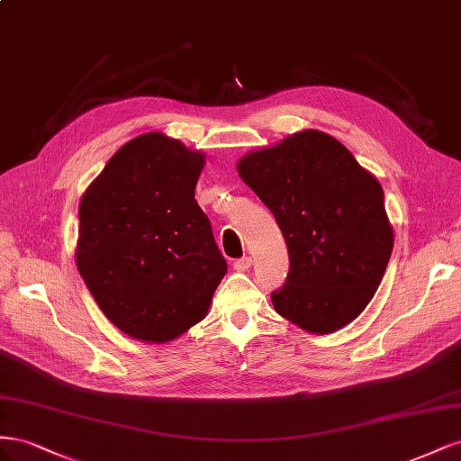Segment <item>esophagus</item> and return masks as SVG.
I'll return each mask as SVG.
<instances>
[{
    "mask_svg": "<svg viewBox=\"0 0 461 461\" xmlns=\"http://www.w3.org/2000/svg\"><path fill=\"white\" fill-rule=\"evenodd\" d=\"M249 267H251V258L249 257H241L233 262V270H238V272H245Z\"/></svg>",
    "mask_w": 461,
    "mask_h": 461,
    "instance_id": "esophagus-1",
    "label": "esophagus"
}]
</instances>
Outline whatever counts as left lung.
<instances>
[{
    "mask_svg": "<svg viewBox=\"0 0 461 461\" xmlns=\"http://www.w3.org/2000/svg\"><path fill=\"white\" fill-rule=\"evenodd\" d=\"M238 172L270 208L287 245L289 274L272 294L276 312L312 334L357 319L393 247L378 179L314 129L245 154Z\"/></svg>",
    "mask_w": 461,
    "mask_h": 461,
    "instance_id": "8db88e82",
    "label": "left lung"
}]
</instances>
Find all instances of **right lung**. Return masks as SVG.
I'll return each instance as SVG.
<instances>
[{
  "label": "right lung",
  "instance_id": "obj_1",
  "mask_svg": "<svg viewBox=\"0 0 461 461\" xmlns=\"http://www.w3.org/2000/svg\"><path fill=\"white\" fill-rule=\"evenodd\" d=\"M204 154L162 133L117 150L78 204L77 268L127 336L164 344L201 322L228 270L194 201Z\"/></svg>",
  "mask_w": 461,
  "mask_h": 461
}]
</instances>
